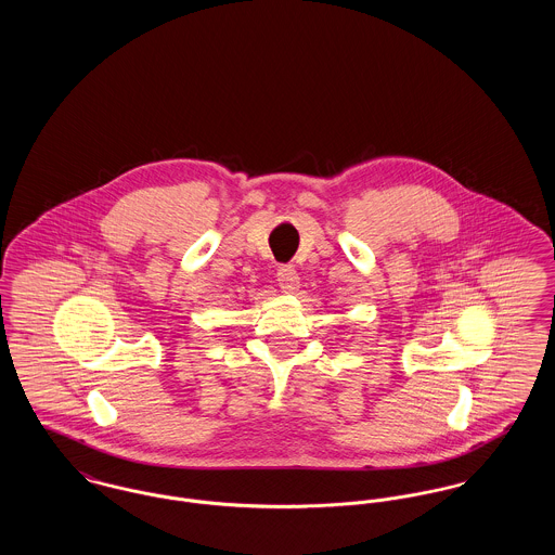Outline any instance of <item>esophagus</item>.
Segmentation results:
<instances>
[{
	"label": "esophagus",
	"instance_id": "1",
	"mask_svg": "<svg viewBox=\"0 0 555 555\" xmlns=\"http://www.w3.org/2000/svg\"><path fill=\"white\" fill-rule=\"evenodd\" d=\"M276 281H279V287L285 291V293H293V291L299 289V274L291 266H283L276 272Z\"/></svg>",
	"mask_w": 555,
	"mask_h": 555
}]
</instances>
